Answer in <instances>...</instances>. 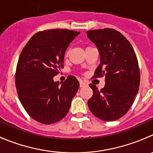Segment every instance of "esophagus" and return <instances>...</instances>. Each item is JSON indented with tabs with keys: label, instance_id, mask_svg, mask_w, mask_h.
Wrapping results in <instances>:
<instances>
[{
	"label": "esophagus",
	"instance_id": "obj_1",
	"mask_svg": "<svg viewBox=\"0 0 153 153\" xmlns=\"http://www.w3.org/2000/svg\"><path fill=\"white\" fill-rule=\"evenodd\" d=\"M86 85H87V84L85 83V82H84L83 81H80V87H81V88L86 86Z\"/></svg>",
	"mask_w": 153,
	"mask_h": 153
}]
</instances>
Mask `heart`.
I'll list each match as a JSON object with an SVG mask.
<instances>
[{"instance_id": "obj_1", "label": "heart", "mask_w": 153, "mask_h": 153, "mask_svg": "<svg viewBox=\"0 0 153 153\" xmlns=\"http://www.w3.org/2000/svg\"><path fill=\"white\" fill-rule=\"evenodd\" d=\"M65 57H67V56H68V53H65Z\"/></svg>"}]
</instances>
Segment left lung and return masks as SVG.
<instances>
[{"label":"left lung","instance_id":"8db88e82","mask_svg":"<svg viewBox=\"0 0 153 153\" xmlns=\"http://www.w3.org/2000/svg\"><path fill=\"white\" fill-rule=\"evenodd\" d=\"M87 36L100 53V63L92 78L105 76V85L100 91L89 85L93 90L88 102L89 109L102 120H116L126 114L138 93L140 75L137 56L130 42L116 30H90Z\"/></svg>","mask_w":153,"mask_h":153}]
</instances>
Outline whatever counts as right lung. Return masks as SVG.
I'll list each match as a JSON object with an SVG mask.
<instances>
[{"instance_id": "add662e5", "label": "right lung", "mask_w": 153, "mask_h": 153, "mask_svg": "<svg viewBox=\"0 0 153 153\" xmlns=\"http://www.w3.org/2000/svg\"><path fill=\"white\" fill-rule=\"evenodd\" d=\"M79 33L63 29L40 31L20 53L15 75L16 91L23 108L39 123H56L69 111L79 82L69 75L60 85L53 77L63 68L66 49Z\"/></svg>"}]
</instances>
